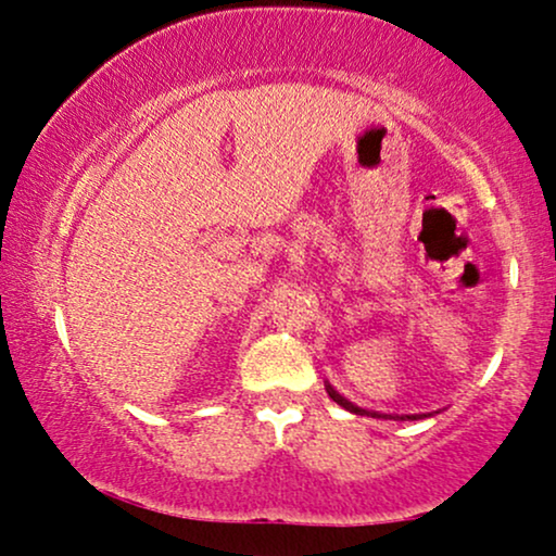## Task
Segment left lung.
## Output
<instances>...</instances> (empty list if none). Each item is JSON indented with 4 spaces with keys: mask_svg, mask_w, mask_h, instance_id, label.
<instances>
[{
    "mask_svg": "<svg viewBox=\"0 0 556 556\" xmlns=\"http://www.w3.org/2000/svg\"><path fill=\"white\" fill-rule=\"evenodd\" d=\"M324 387H327L329 397H331V400H334V402H337V405H342V407H344V410L355 413V416H374V418H400V420H405V418H407V420L429 418V416H426V413H418V416H379V413H368V410H363V407H358V405H353V402H350V400H344V397H342V394H340V392H337V389L329 384V381H327V384H324Z\"/></svg>",
    "mask_w": 556,
    "mask_h": 556,
    "instance_id": "8db88e82",
    "label": "left lung"
}]
</instances>
